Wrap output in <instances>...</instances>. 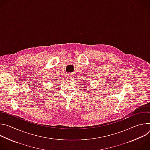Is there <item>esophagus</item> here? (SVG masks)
I'll return each instance as SVG.
<instances>
[{"mask_svg": "<svg viewBox=\"0 0 150 150\" xmlns=\"http://www.w3.org/2000/svg\"><path fill=\"white\" fill-rule=\"evenodd\" d=\"M67 76H68V78H69V79H72V78H73V75H72L71 74H68Z\"/></svg>", "mask_w": 150, "mask_h": 150, "instance_id": "obj_1", "label": "esophagus"}]
</instances>
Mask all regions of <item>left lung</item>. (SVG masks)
<instances>
[{
    "mask_svg": "<svg viewBox=\"0 0 150 150\" xmlns=\"http://www.w3.org/2000/svg\"><path fill=\"white\" fill-rule=\"evenodd\" d=\"M85 82V81H83V82ZM87 83H88V82H87ZM85 83L86 84V82H85Z\"/></svg>",
    "mask_w": 150,
    "mask_h": 150,
    "instance_id": "8db88e82",
    "label": "left lung"
}]
</instances>
